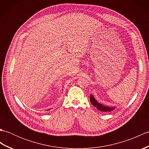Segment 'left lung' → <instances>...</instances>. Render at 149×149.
I'll return each mask as SVG.
<instances>
[{
    "label": "left lung",
    "mask_w": 149,
    "mask_h": 149,
    "mask_svg": "<svg viewBox=\"0 0 149 149\" xmlns=\"http://www.w3.org/2000/svg\"><path fill=\"white\" fill-rule=\"evenodd\" d=\"M90 100L91 103L95 107H96L100 111H113V109H115V107H107L99 103L95 99H94V97L92 95H90Z\"/></svg>",
    "instance_id": "8db88e82"
}]
</instances>
